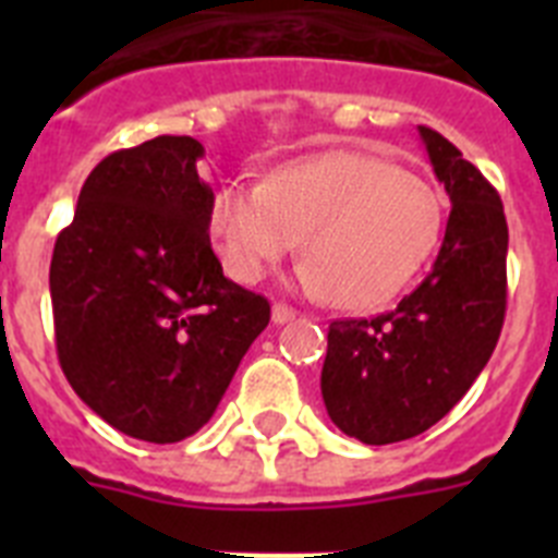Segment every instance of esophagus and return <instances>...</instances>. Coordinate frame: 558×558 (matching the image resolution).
<instances>
[{
  "label": "esophagus",
  "instance_id": "1",
  "mask_svg": "<svg viewBox=\"0 0 558 558\" xmlns=\"http://www.w3.org/2000/svg\"><path fill=\"white\" fill-rule=\"evenodd\" d=\"M293 307H288V304L276 302L274 310H270V318H274V324H288L293 322Z\"/></svg>",
  "mask_w": 558,
  "mask_h": 558
}]
</instances>
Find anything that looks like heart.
Returning <instances> with one entry per match:
<instances>
[{
	"label": "heart",
	"instance_id": "1",
	"mask_svg": "<svg viewBox=\"0 0 558 558\" xmlns=\"http://www.w3.org/2000/svg\"><path fill=\"white\" fill-rule=\"evenodd\" d=\"M441 229L445 204L425 179L357 150L293 161L263 184L231 181L209 201V231L234 279L256 282L304 234L299 282L349 310L397 295Z\"/></svg>",
	"mask_w": 558,
	"mask_h": 558
}]
</instances>
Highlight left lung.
Masks as SVG:
<instances>
[{
    "mask_svg": "<svg viewBox=\"0 0 558 558\" xmlns=\"http://www.w3.org/2000/svg\"><path fill=\"white\" fill-rule=\"evenodd\" d=\"M450 218L430 274L391 313L329 324L322 393L363 445L425 433L489 363L506 318L509 226L495 186L452 142L418 125Z\"/></svg>",
    "mask_w": 558,
    "mask_h": 558,
    "instance_id": "8db88e82",
    "label": "left lung"
}]
</instances>
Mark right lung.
Instances as JSON below:
<instances>
[{
  "label": "right lung",
  "mask_w": 558,
  "mask_h": 558,
  "mask_svg": "<svg viewBox=\"0 0 558 558\" xmlns=\"http://www.w3.org/2000/svg\"><path fill=\"white\" fill-rule=\"evenodd\" d=\"M204 145L156 136L88 172L49 265L69 386L108 425L150 445L198 433L270 304L211 251Z\"/></svg>",
  "instance_id": "add662e5"
}]
</instances>
